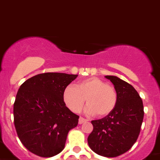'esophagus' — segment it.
<instances>
[{"instance_id": "1", "label": "esophagus", "mask_w": 160, "mask_h": 160, "mask_svg": "<svg viewBox=\"0 0 160 160\" xmlns=\"http://www.w3.org/2000/svg\"><path fill=\"white\" fill-rule=\"evenodd\" d=\"M87 121H88L87 119H84V118H83V117L79 118V123H80V124H82L83 123H84V122H87Z\"/></svg>"}]
</instances>
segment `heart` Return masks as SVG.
I'll use <instances>...</instances> for the list:
<instances>
[{
	"instance_id": "obj_1",
	"label": "heart",
	"mask_w": 160,
	"mask_h": 160,
	"mask_svg": "<svg viewBox=\"0 0 160 160\" xmlns=\"http://www.w3.org/2000/svg\"><path fill=\"white\" fill-rule=\"evenodd\" d=\"M87 103L88 114L104 117L111 114L117 104L118 94L113 86L97 77L80 81L76 86H67L63 91V100L68 108L79 112Z\"/></svg>"
}]
</instances>
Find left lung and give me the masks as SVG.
<instances>
[{"instance_id": "left-lung-1", "label": "left lung", "mask_w": 160, "mask_h": 160, "mask_svg": "<svg viewBox=\"0 0 160 160\" xmlns=\"http://www.w3.org/2000/svg\"><path fill=\"white\" fill-rule=\"evenodd\" d=\"M118 94L113 112L103 119L92 120L93 131L88 137L89 148L104 157H116L136 142L143 119V101L131 84L115 76H105Z\"/></svg>"}]
</instances>
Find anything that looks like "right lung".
Wrapping results in <instances>:
<instances>
[{
  "mask_svg": "<svg viewBox=\"0 0 160 160\" xmlns=\"http://www.w3.org/2000/svg\"><path fill=\"white\" fill-rule=\"evenodd\" d=\"M78 75L47 72L21 84L13 104L14 125L20 140L32 153L52 157L63 151L68 133L79 116L66 107L64 89Z\"/></svg>",
  "mask_w": 160,
  "mask_h": 160,
  "instance_id": "right-lung-1",
  "label": "right lung"
}]
</instances>
